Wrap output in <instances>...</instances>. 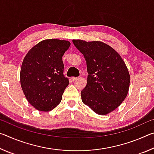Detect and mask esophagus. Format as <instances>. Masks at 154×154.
Returning a JSON list of instances; mask_svg holds the SVG:
<instances>
[{
	"instance_id": "1",
	"label": "esophagus",
	"mask_w": 154,
	"mask_h": 154,
	"mask_svg": "<svg viewBox=\"0 0 154 154\" xmlns=\"http://www.w3.org/2000/svg\"><path fill=\"white\" fill-rule=\"evenodd\" d=\"M78 79H79V77H72V82H75V81H77Z\"/></svg>"
}]
</instances>
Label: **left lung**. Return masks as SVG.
<instances>
[{
  "label": "left lung",
  "instance_id": "8db88e82",
  "mask_svg": "<svg viewBox=\"0 0 154 154\" xmlns=\"http://www.w3.org/2000/svg\"><path fill=\"white\" fill-rule=\"evenodd\" d=\"M72 42L87 64V85L81 92L82 102L98 115H107L121 105L128 93L130 76L126 65L118 52L102 41Z\"/></svg>",
  "mask_w": 154,
  "mask_h": 154
}]
</instances>
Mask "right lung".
I'll return each mask as SVG.
<instances>
[{
	"instance_id": "1",
	"label": "right lung",
	"mask_w": 154,
	"mask_h": 154,
	"mask_svg": "<svg viewBox=\"0 0 154 154\" xmlns=\"http://www.w3.org/2000/svg\"><path fill=\"white\" fill-rule=\"evenodd\" d=\"M71 45L69 41L49 38L40 41L25 56L20 83L26 98L41 111H50L61 102L69 82L63 75L62 56Z\"/></svg>"
}]
</instances>
